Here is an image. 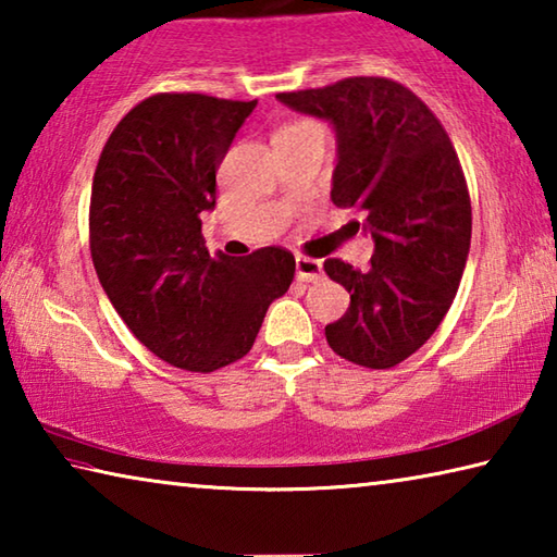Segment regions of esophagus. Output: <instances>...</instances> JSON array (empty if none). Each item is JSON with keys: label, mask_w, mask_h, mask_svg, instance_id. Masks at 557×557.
<instances>
[{"label": "esophagus", "mask_w": 557, "mask_h": 557, "mask_svg": "<svg viewBox=\"0 0 557 557\" xmlns=\"http://www.w3.org/2000/svg\"><path fill=\"white\" fill-rule=\"evenodd\" d=\"M297 280L301 282H317L324 277V265L322 260L307 258V256H297Z\"/></svg>", "instance_id": "1"}]
</instances>
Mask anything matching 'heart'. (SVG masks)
Listing matches in <instances>:
<instances>
[{"label":"heart","instance_id":"1","mask_svg":"<svg viewBox=\"0 0 557 557\" xmlns=\"http://www.w3.org/2000/svg\"><path fill=\"white\" fill-rule=\"evenodd\" d=\"M295 125H301V122H295ZM287 127H292V125H287Z\"/></svg>","mask_w":557,"mask_h":557}]
</instances>
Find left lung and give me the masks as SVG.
Returning a JSON list of instances; mask_svg holds the SVG:
<instances>
[{
	"mask_svg": "<svg viewBox=\"0 0 557 557\" xmlns=\"http://www.w3.org/2000/svg\"><path fill=\"white\" fill-rule=\"evenodd\" d=\"M277 98L334 122L332 201L363 211L375 240L366 272L324 262L351 295L346 314L324 329L326 342L363 369H393L435 334L467 265L471 201L455 145L425 102L381 75Z\"/></svg>",
	"mask_w": 557,
	"mask_h": 557,
	"instance_id": "8db88e82",
	"label": "left lung"
}]
</instances>
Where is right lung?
I'll list each match as a JSON object with an SVG mask.
<instances>
[{"instance_id": "obj_1", "label": "right lung", "mask_w": 557, "mask_h": 557, "mask_svg": "<svg viewBox=\"0 0 557 557\" xmlns=\"http://www.w3.org/2000/svg\"><path fill=\"white\" fill-rule=\"evenodd\" d=\"M258 100L157 92L137 102L102 147L90 191V256L122 322L176 369L211 373L250 351L295 256L268 245L211 256L201 213L215 172Z\"/></svg>"}]
</instances>
